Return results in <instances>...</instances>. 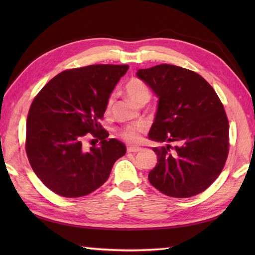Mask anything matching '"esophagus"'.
Here are the masks:
<instances>
[{
	"instance_id": "34e87169",
	"label": "esophagus",
	"mask_w": 255,
	"mask_h": 255,
	"mask_svg": "<svg viewBox=\"0 0 255 255\" xmlns=\"http://www.w3.org/2000/svg\"><path fill=\"white\" fill-rule=\"evenodd\" d=\"M127 151L128 152H139V151H141V148L140 147H128Z\"/></svg>"
}]
</instances>
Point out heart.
Masks as SVG:
<instances>
[{"label": "heart", "instance_id": "obj_1", "mask_svg": "<svg viewBox=\"0 0 255 255\" xmlns=\"http://www.w3.org/2000/svg\"><path fill=\"white\" fill-rule=\"evenodd\" d=\"M125 91H126V94L129 97L132 103L136 105L143 104V103H147L150 100V91L148 86L145 85L141 80L132 78L127 82L126 86H125ZM113 97H111L107 102V111L111 110L113 105ZM145 130V126L143 124H137L132 125V126H127L123 128L119 134H121L122 138H124L126 141L134 143L140 141L141 139V134Z\"/></svg>", "mask_w": 255, "mask_h": 255}]
</instances>
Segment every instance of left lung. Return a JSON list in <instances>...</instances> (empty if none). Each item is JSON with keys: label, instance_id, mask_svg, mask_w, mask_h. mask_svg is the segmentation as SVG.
I'll use <instances>...</instances> for the list:
<instances>
[{"label": "left lung", "instance_id": "8db88e82", "mask_svg": "<svg viewBox=\"0 0 255 255\" xmlns=\"http://www.w3.org/2000/svg\"><path fill=\"white\" fill-rule=\"evenodd\" d=\"M137 77L159 99L148 137L167 142L152 148L158 163L149 182L171 197L204 192L223 171L229 150V124L218 95L199 74L172 64L139 69Z\"/></svg>", "mask_w": 255, "mask_h": 255}]
</instances>
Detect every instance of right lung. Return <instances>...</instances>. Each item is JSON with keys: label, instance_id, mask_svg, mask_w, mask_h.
I'll return each mask as SVG.
<instances>
[{"label": "right lung", "instance_id": "1", "mask_svg": "<svg viewBox=\"0 0 255 255\" xmlns=\"http://www.w3.org/2000/svg\"><path fill=\"white\" fill-rule=\"evenodd\" d=\"M129 66L94 64L51 79L32 101L26 123V153L35 174L63 197L85 196L104 184L126 145L108 137L99 121ZM89 132L100 139L86 150Z\"/></svg>", "mask_w": 255, "mask_h": 255}]
</instances>
